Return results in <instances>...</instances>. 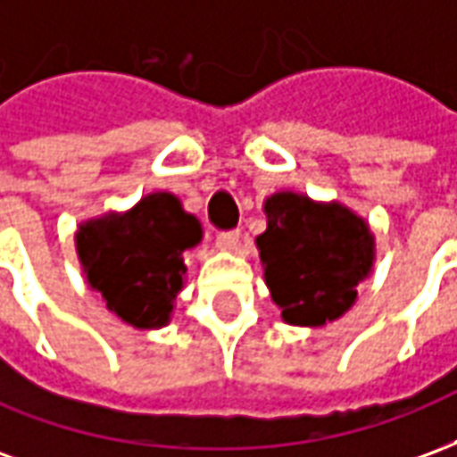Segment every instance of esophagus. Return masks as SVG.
Returning a JSON list of instances; mask_svg holds the SVG:
<instances>
[{
	"instance_id": "34e87169",
	"label": "esophagus",
	"mask_w": 457,
	"mask_h": 457,
	"mask_svg": "<svg viewBox=\"0 0 457 457\" xmlns=\"http://www.w3.org/2000/svg\"><path fill=\"white\" fill-rule=\"evenodd\" d=\"M222 252H235L239 247V232L237 229H228V232H218V239H215Z\"/></svg>"
}]
</instances>
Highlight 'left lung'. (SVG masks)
<instances>
[{"label": "left lung", "instance_id": "left-lung-1", "mask_svg": "<svg viewBox=\"0 0 457 457\" xmlns=\"http://www.w3.org/2000/svg\"><path fill=\"white\" fill-rule=\"evenodd\" d=\"M257 237L264 278L291 326H326L353 306L374 262V235L340 203L277 193L264 203Z\"/></svg>", "mask_w": 457, "mask_h": 457}]
</instances>
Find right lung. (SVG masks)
Segmentation results:
<instances>
[{
    "mask_svg": "<svg viewBox=\"0 0 457 457\" xmlns=\"http://www.w3.org/2000/svg\"><path fill=\"white\" fill-rule=\"evenodd\" d=\"M203 237L200 222L170 193H151L124 215L83 222L75 245L107 308L141 330L169 323L186 277L183 252Z\"/></svg>",
    "mask_w": 457,
    "mask_h": 457,
    "instance_id": "right-lung-1",
    "label": "right lung"
}]
</instances>
